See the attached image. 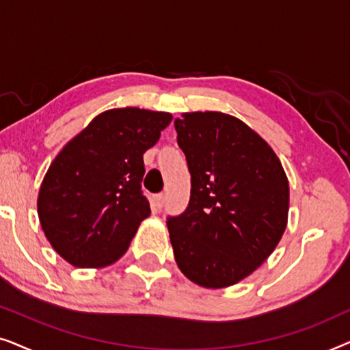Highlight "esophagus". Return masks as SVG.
<instances>
[{
    "label": "esophagus",
    "instance_id": "obj_1",
    "mask_svg": "<svg viewBox=\"0 0 350 350\" xmlns=\"http://www.w3.org/2000/svg\"><path fill=\"white\" fill-rule=\"evenodd\" d=\"M164 202H165V196L164 194H156L154 196V205H156V207L157 208H161L162 207V205H164Z\"/></svg>",
    "mask_w": 350,
    "mask_h": 350
}]
</instances>
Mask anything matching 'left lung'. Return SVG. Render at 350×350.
<instances>
[{"label": "left lung", "mask_w": 350, "mask_h": 350, "mask_svg": "<svg viewBox=\"0 0 350 350\" xmlns=\"http://www.w3.org/2000/svg\"><path fill=\"white\" fill-rule=\"evenodd\" d=\"M191 174L186 210L167 218L180 271L205 288L234 285L274 252L288 218V180L272 148L218 111L175 119Z\"/></svg>", "instance_id": "left-lung-1"}]
</instances>
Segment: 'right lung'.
Instances as JSON below:
<instances>
[{"label": "right lung", "mask_w": 350, "mask_h": 350, "mask_svg": "<svg viewBox=\"0 0 350 350\" xmlns=\"http://www.w3.org/2000/svg\"><path fill=\"white\" fill-rule=\"evenodd\" d=\"M172 114L108 109L66 143L41 183L38 217L47 241L76 267L113 265L151 208L143 196V154Z\"/></svg>", "instance_id": "right-lung-1"}]
</instances>
